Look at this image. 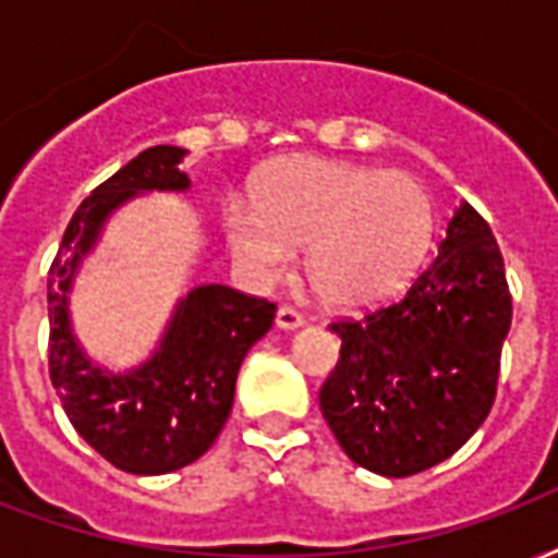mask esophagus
<instances>
[{
    "instance_id": "34e87169",
    "label": "esophagus",
    "mask_w": 558,
    "mask_h": 558,
    "mask_svg": "<svg viewBox=\"0 0 558 558\" xmlns=\"http://www.w3.org/2000/svg\"><path fill=\"white\" fill-rule=\"evenodd\" d=\"M275 325H278L280 330H295V327L304 325V316H301L295 307H280L278 316H275Z\"/></svg>"
}]
</instances>
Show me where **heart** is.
<instances>
[{
  "label": "heart",
  "instance_id": "obj_1",
  "mask_svg": "<svg viewBox=\"0 0 558 558\" xmlns=\"http://www.w3.org/2000/svg\"><path fill=\"white\" fill-rule=\"evenodd\" d=\"M433 198L410 172L292 157L271 166L254 202L228 198L222 228L233 260L275 283L307 245V278L330 307H368L410 280L433 236Z\"/></svg>",
  "mask_w": 558,
  "mask_h": 558
}]
</instances>
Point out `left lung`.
Instances as JSON below:
<instances>
[{
  "label": "left lung",
  "instance_id": "obj_1",
  "mask_svg": "<svg viewBox=\"0 0 558 558\" xmlns=\"http://www.w3.org/2000/svg\"><path fill=\"white\" fill-rule=\"evenodd\" d=\"M509 325L504 254L462 204L439 257L398 301L330 325L342 348L318 407L336 441L383 477L453 457L492 412Z\"/></svg>",
  "mask_w": 558,
  "mask_h": 558
}]
</instances>
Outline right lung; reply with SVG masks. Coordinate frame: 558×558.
<instances>
[{
    "label": "right lung",
    "mask_w": 558,
    "mask_h": 558,
    "mask_svg": "<svg viewBox=\"0 0 558 558\" xmlns=\"http://www.w3.org/2000/svg\"><path fill=\"white\" fill-rule=\"evenodd\" d=\"M184 148L151 146L93 190L63 231L49 269V377L78 436L128 474H169L207 453L231 415L248 348L269 333L275 304L222 283L195 287L160 348L128 374L101 372L75 342L70 287L81 257L119 204L148 190H186Z\"/></svg>",
    "instance_id": "obj_1"
}]
</instances>
